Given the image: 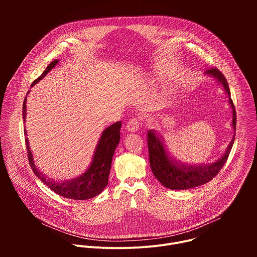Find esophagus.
<instances>
[{
  "label": "esophagus",
  "mask_w": 257,
  "mask_h": 257,
  "mask_svg": "<svg viewBox=\"0 0 257 257\" xmlns=\"http://www.w3.org/2000/svg\"><path fill=\"white\" fill-rule=\"evenodd\" d=\"M140 126H141L140 120L137 119V118H133V119H131V120L127 123L126 129H127L129 132H135V131H137V130L140 128Z\"/></svg>",
  "instance_id": "34e87169"
}]
</instances>
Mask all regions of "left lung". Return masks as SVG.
I'll use <instances>...</instances> for the list:
<instances>
[{"label": "left lung", "mask_w": 257, "mask_h": 257, "mask_svg": "<svg viewBox=\"0 0 257 257\" xmlns=\"http://www.w3.org/2000/svg\"><path fill=\"white\" fill-rule=\"evenodd\" d=\"M206 75H210L221 83L224 86V89L228 93L229 103L233 109V128L236 130V109L231 98L230 88L227 82L226 77L223 75V73L216 68H210L205 71ZM235 137H233L230 142L228 149L225 155L209 166H186L178 164L176 161L168 158L169 154L166 153L163 142L159 139L158 135L151 130L148 132V145H149V153H150V164L152 171L156 178L162 183V184L173 190H183L189 189L205 184L208 181L213 179L221 169L224 167L225 163L228 160L232 146L234 143Z\"/></svg>", "instance_id": "1"}]
</instances>
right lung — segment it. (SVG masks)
Returning a JSON list of instances; mask_svg holds the SVG:
<instances>
[{
	"mask_svg": "<svg viewBox=\"0 0 257 257\" xmlns=\"http://www.w3.org/2000/svg\"><path fill=\"white\" fill-rule=\"evenodd\" d=\"M58 60L53 61L48 65L46 70L43 72V74L36 78L31 86L38 83L42 80L57 64ZM28 93V92H27ZM26 118V97L23 101V121ZM121 122L114 123L109 127H107L103 132L98 141L96 146V150L93 156V161L87 171L76 179H72L70 181L57 183L51 180L46 179V177L40 173V171L36 169L33 163V158L31 151L28 146V138L25 137V144L27 149V156L29 165L34 172V174L38 176L43 183L52 189L55 193L59 194L60 196L75 199V200H85L92 198L99 193L102 192L104 187L107 185L108 175L111 171L112 166V159L115 153L117 145L120 142V129H121ZM24 135H27L26 131L24 130Z\"/></svg>",
	"mask_w": 257,
	"mask_h": 257,
	"instance_id": "1",
	"label": "right lung"
}]
</instances>
